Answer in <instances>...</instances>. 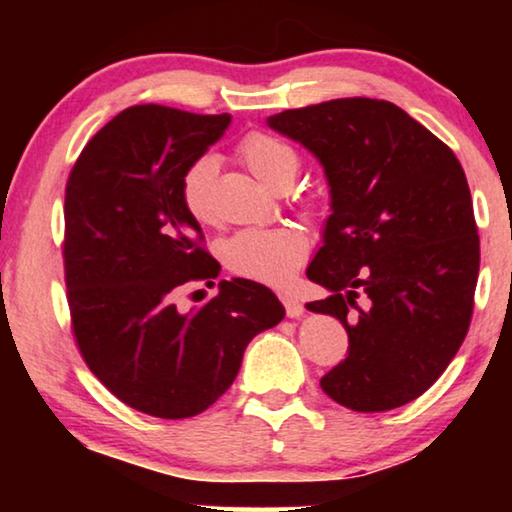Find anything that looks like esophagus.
Instances as JSON below:
<instances>
[{"label": "esophagus", "mask_w": 512, "mask_h": 512, "mask_svg": "<svg viewBox=\"0 0 512 512\" xmlns=\"http://www.w3.org/2000/svg\"><path fill=\"white\" fill-rule=\"evenodd\" d=\"M282 305H284V310H286V317H291V319H298V317H303V312H305V307L298 303L296 298L293 296H289V293H282Z\"/></svg>", "instance_id": "34e87169"}]
</instances>
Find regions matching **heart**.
<instances>
[{"label":"heart","mask_w":512,"mask_h":512,"mask_svg":"<svg viewBox=\"0 0 512 512\" xmlns=\"http://www.w3.org/2000/svg\"><path fill=\"white\" fill-rule=\"evenodd\" d=\"M237 153L251 172L265 184L277 188L293 179L298 170L296 151L268 132H249L237 144ZM219 160L212 153L198 156L181 174V200L186 212L198 223L214 221L212 191ZM307 237L296 226L244 228L219 244L221 261L237 277L279 286L289 279L307 256Z\"/></svg>","instance_id":"b5f03b06"}]
</instances>
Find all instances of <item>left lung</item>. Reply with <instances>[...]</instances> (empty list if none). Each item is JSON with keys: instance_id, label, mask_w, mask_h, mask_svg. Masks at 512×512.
<instances>
[{"instance_id": "8db88e82", "label": "left lung", "mask_w": 512, "mask_h": 512, "mask_svg": "<svg viewBox=\"0 0 512 512\" xmlns=\"http://www.w3.org/2000/svg\"><path fill=\"white\" fill-rule=\"evenodd\" d=\"M268 125L324 165L331 216L307 279L331 296L307 310L347 328V359L321 377L335 403L394 410L450 366L473 317L480 237L464 167L401 107L342 97ZM363 292L367 307L355 305Z\"/></svg>"}]
</instances>
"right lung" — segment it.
Segmentation results:
<instances>
[{"mask_svg":"<svg viewBox=\"0 0 512 512\" xmlns=\"http://www.w3.org/2000/svg\"><path fill=\"white\" fill-rule=\"evenodd\" d=\"M230 123L160 104L118 114L86 144L65 188V284L72 333L93 375L130 408L200 415L228 391L254 335L284 307L268 286L230 279L181 310L186 284L219 277L181 174Z\"/></svg>","mask_w":512,"mask_h":512,"instance_id":"right-lung-1","label":"right lung"}]
</instances>
